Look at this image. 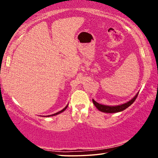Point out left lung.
Instances as JSON below:
<instances>
[{
    "label": "left lung",
    "instance_id": "8db88e82",
    "mask_svg": "<svg viewBox=\"0 0 158 158\" xmlns=\"http://www.w3.org/2000/svg\"><path fill=\"white\" fill-rule=\"evenodd\" d=\"M138 94H139V92H138L137 94L131 99V100L127 101V102L122 103V104H120V105H117V106H108V105L100 104V103H97L94 99H93V103H94L95 106H96L100 111L104 112V113H109V114L117 113V112L124 111V110L127 109L129 106L132 104L134 101H135L136 100V98H137Z\"/></svg>",
    "mask_w": 158,
    "mask_h": 158
}]
</instances>
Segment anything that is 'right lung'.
I'll list each match as a JSON object with an SVG mask.
<instances>
[{
  "instance_id": "add662e5",
  "label": "right lung",
  "mask_w": 158,
  "mask_h": 158,
  "mask_svg": "<svg viewBox=\"0 0 158 158\" xmlns=\"http://www.w3.org/2000/svg\"><path fill=\"white\" fill-rule=\"evenodd\" d=\"M68 104L66 106L64 107L63 109L61 110V111H58V112H57V113H55V114H52V115H48V116H48V117H49V116H56V115H57V114H60V113H62V112H63V111H64V110H65V109H67V108H68Z\"/></svg>"
}]
</instances>
